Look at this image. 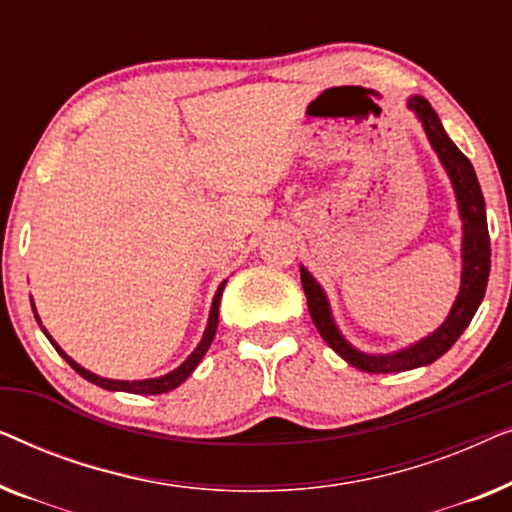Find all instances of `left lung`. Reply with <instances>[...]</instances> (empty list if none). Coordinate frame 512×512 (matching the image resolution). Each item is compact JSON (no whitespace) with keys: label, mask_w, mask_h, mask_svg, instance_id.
I'll return each mask as SVG.
<instances>
[{"label":"left lung","mask_w":512,"mask_h":512,"mask_svg":"<svg viewBox=\"0 0 512 512\" xmlns=\"http://www.w3.org/2000/svg\"><path fill=\"white\" fill-rule=\"evenodd\" d=\"M408 107L415 111L422 121L426 135L433 149H436L440 163L445 165L447 174H450L454 193L459 200L461 221H464V270H461V291L454 303L450 317L445 324L438 328L436 333L424 338L417 345H412L403 352L387 354V356H370L349 345L342 338L338 328H335L331 319V310H328V300L321 291V286L314 282L310 272L300 268V282H303L305 296H307V310L328 345L333 352H338L349 366L363 370V373H403V370H412L419 366H429L436 359H440L459 335L466 331L471 324L473 314L485 298L487 279H489V265H492V249H489V230H487V216H485V198H482L478 177L475 170L464 153H461L450 137L445 135L443 125L436 111L424 97H410Z\"/></svg>","instance_id":"obj_1"}]
</instances>
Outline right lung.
Here are the masks:
<instances>
[{
	"instance_id": "obj_1",
	"label": "right lung",
	"mask_w": 512,
	"mask_h": 512,
	"mask_svg": "<svg viewBox=\"0 0 512 512\" xmlns=\"http://www.w3.org/2000/svg\"><path fill=\"white\" fill-rule=\"evenodd\" d=\"M223 286H226V282H223L221 286H219V291H216V296H214V303H212V314H209V324H207V331H205V335H202V342L198 347H195V352L188 356V359L181 363V366L177 368V370H172V373H167V375H163V377H153V380H137V382H121V380H104V377H100V375H93V373H88L86 368H81L79 363L76 361H72L69 359V356L62 352V349L55 345L53 342V338L51 335H48L46 331V338L51 340V345L58 349V354H62V359H65L69 366H72L76 373H79L81 377H86L88 382H93V384H97V387H102V389H109V391H128V394H149V396H156V394H165V391H172V389H177L181 382L186 380L188 375L193 373L195 370V366H198L200 363V359L202 356H205V352L209 349V345H212V340H214V335H216V326H219V303H221V293H223ZM34 317H37V312H34ZM37 321H39V317H37Z\"/></svg>"
}]
</instances>
